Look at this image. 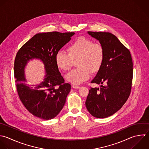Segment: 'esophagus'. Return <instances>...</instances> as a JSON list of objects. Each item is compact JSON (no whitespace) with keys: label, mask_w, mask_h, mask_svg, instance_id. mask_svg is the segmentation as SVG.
<instances>
[{"label":"esophagus","mask_w":149,"mask_h":149,"mask_svg":"<svg viewBox=\"0 0 149 149\" xmlns=\"http://www.w3.org/2000/svg\"><path fill=\"white\" fill-rule=\"evenodd\" d=\"M72 87H73V88H76V89H79V88H80V86H76V85H73V86H72Z\"/></svg>","instance_id":"obj_1"}]
</instances>
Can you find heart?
Masks as SVG:
<instances>
[{
    "label": "heart",
    "instance_id": "b5f03b06",
    "mask_svg": "<svg viewBox=\"0 0 149 149\" xmlns=\"http://www.w3.org/2000/svg\"><path fill=\"white\" fill-rule=\"evenodd\" d=\"M66 51L68 54L63 51L56 53L55 64L59 70L68 71L76 60L78 68L66 76V80L74 85L81 84L90 78L91 73L98 72L104 62L103 45L86 37L75 38L68 46Z\"/></svg>",
    "mask_w": 149,
    "mask_h": 149
}]
</instances>
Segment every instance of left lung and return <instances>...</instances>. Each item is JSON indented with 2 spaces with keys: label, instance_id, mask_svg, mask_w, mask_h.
I'll return each instance as SVG.
<instances>
[{
  "label": "left lung",
  "instance_id": "1",
  "mask_svg": "<svg viewBox=\"0 0 149 149\" xmlns=\"http://www.w3.org/2000/svg\"><path fill=\"white\" fill-rule=\"evenodd\" d=\"M98 40L105 51L103 63L92 83L101 84L91 88L86 101L88 112L94 117L109 116L126 102L130 94L133 79V62L129 50L113 34L88 31ZM104 84V85H102Z\"/></svg>",
  "mask_w": 149,
  "mask_h": 149
}]
</instances>
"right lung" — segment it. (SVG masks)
Here are the masks:
<instances>
[{
    "label": "right lung",
    "mask_w": 149,
    "mask_h": 149,
    "mask_svg": "<svg viewBox=\"0 0 149 149\" xmlns=\"http://www.w3.org/2000/svg\"><path fill=\"white\" fill-rule=\"evenodd\" d=\"M74 33L57 31L36 34L18 51L14 64V73L19 97L33 115L45 120L55 118L62 109L71 86L65 83L55 64L56 53L68 43ZM37 58L45 64L47 74L38 85L25 84L24 68L28 61Z\"/></svg>",
    "instance_id": "right-lung-1"
}]
</instances>
